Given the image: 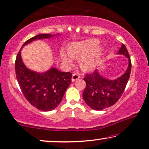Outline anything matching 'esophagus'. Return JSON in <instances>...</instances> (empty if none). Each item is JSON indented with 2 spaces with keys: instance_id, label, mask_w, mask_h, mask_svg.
<instances>
[{
  "instance_id": "34e87169",
  "label": "esophagus",
  "mask_w": 149,
  "mask_h": 149,
  "mask_svg": "<svg viewBox=\"0 0 149 149\" xmlns=\"http://www.w3.org/2000/svg\"><path fill=\"white\" fill-rule=\"evenodd\" d=\"M80 78V74H78V73H73L72 76V81L74 82L76 81V80L79 79Z\"/></svg>"
}]
</instances>
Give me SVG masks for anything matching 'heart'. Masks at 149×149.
<instances>
[{
  "mask_svg": "<svg viewBox=\"0 0 149 149\" xmlns=\"http://www.w3.org/2000/svg\"><path fill=\"white\" fill-rule=\"evenodd\" d=\"M98 44L99 40L96 38L72 43L68 48L70 55L62 51L61 58L68 65L72 63L71 58L77 60L80 59V66L82 69L91 70L97 65L102 51V48L98 46Z\"/></svg>",
  "mask_w": 149,
  "mask_h": 149,
  "instance_id": "obj_1",
  "label": "heart"
}]
</instances>
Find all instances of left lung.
Here are the masks:
<instances>
[{"mask_svg":"<svg viewBox=\"0 0 149 149\" xmlns=\"http://www.w3.org/2000/svg\"><path fill=\"white\" fill-rule=\"evenodd\" d=\"M118 53L123 54L129 59V66L122 76L114 80L107 79L96 69L90 74H86L83 79L86 82V87L82 97L91 109L100 111L113 106L119 100L124 92L129 79L132 65L125 45H122Z\"/></svg>","mask_w":149,"mask_h":149,"instance_id":"8db88e82","label":"left lung"}]
</instances>
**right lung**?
Segmentation results:
<instances>
[{
	"label": "right lung",
	"instance_id": "1",
	"mask_svg": "<svg viewBox=\"0 0 149 149\" xmlns=\"http://www.w3.org/2000/svg\"><path fill=\"white\" fill-rule=\"evenodd\" d=\"M52 36L54 35L48 34L38 35L26 40L22 47L33 40ZM20 50L16 58L15 72L22 94L36 109L43 111L53 110L61 103L66 90L71 82L72 74L70 72H61L53 67L43 73L33 71L24 65Z\"/></svg>",
	"mask_w": 149,
	"mask_h": 149
}]
</instances>
